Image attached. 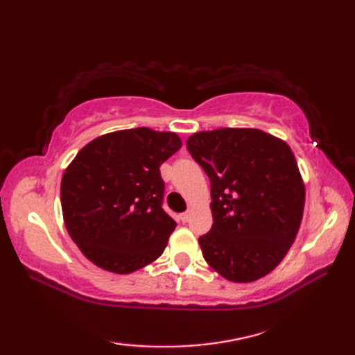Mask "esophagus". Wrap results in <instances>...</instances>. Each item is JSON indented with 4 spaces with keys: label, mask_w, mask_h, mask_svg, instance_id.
<instances>
[{
    "label": "esophagus",
    "mask_w": 355,
    "mask_h": 355,
    "mask_svg": "<svg viewBox=\"0 0 355 355\" xmlns=\"http://www.w3.org/2000/svg\"><path fill=\"white\" fill-rule=\"evenodd\" d=\"M191 210H186V212H183V214H180V220H182L183 223H187L189 221V218H191Z\"/></svg>",
    "instance_id": "34e87169"
}]
</instances>
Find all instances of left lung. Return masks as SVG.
<instances>
[{
	"label": "left lung",
	"mask_w": 355,
	"mask_h": 355,
	"mask_svg": "<svg viewBox=\"0 0 355 355\" xmlns=\"http://www.w3.org/2000/svg\"><path fill=\"white\" fill-rule=\"evenodd\" d=\"M186 148L210 180L214 224L198 238L206 262L232 282L279 266L296 239L305 186L285 141L252 128L191 135Z\"/></svg>",
	"instance_id": "obj_1"
}]
</instances>
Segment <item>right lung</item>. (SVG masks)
Here are the masks:
<instances>
[{
  "label": "right lung",
  "instance_id": "add662e5",
  "mask_svg": "<svg viewBox=\"0 0 355 355\" xmlns=\"http://www.w3.org/2000/svg\"><path fill=\"white\" fill-rule=\"evenodd\" d=\"M182 148L173 132L149 128L101 135L65 169V227L87 259L117 275L163 253L177 223L163 210L160 166Z\"/></svg>",
  "mask_w": 355,
  "mask_h": 355
}]
</instances>
